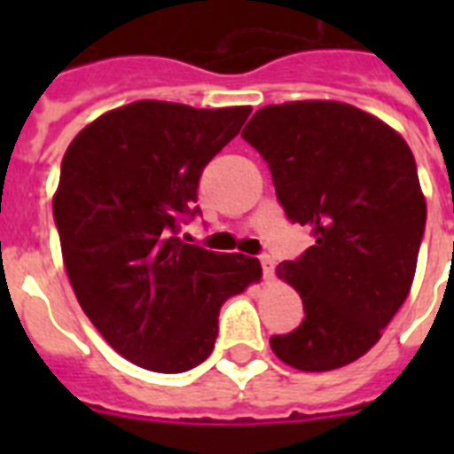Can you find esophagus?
Here are the masks:
<instances>
[{
    "instance_id": "34e87169",
    "label": "esophagus",
    "mask_w": 454,
    "mask_h": 454,
    "mask_svg": "<svg viewBox=\"0 0 454 454\" xmlns=\"http://www.w3.org/2000/svg\"><path fill=\"white\" fill-rule=\"evenodd\" d=\"M259 262H262L263 278H266V280H270V278H273V273H276V262H273V259H270L269 254H263L262 259H259Z\"/></svg>"
}]
</instances>
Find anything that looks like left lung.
Wrapping results in <instances>:
<instances>
[{
  "instance_id": "1",
  "label": "left lung",
  "mask_w": 454,
  "mask_h": 454,
  "mask_svg": "<svg viewBox=\"0 0 454 454\" xmlns=\"http://www.w3.org/2000/svg\"><path fill=\"white\" fill-rule=\"evenodd\" d=\"M242 138L269 162L287 219L316 235L276 269L306 316L270 348L303 372L348 365L380 341L415 280L427 223L415 155L380 117L341 101L266 106Z\"/></svg>"
}]
</instances>
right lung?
<instances>
[{"instance_id":"1","label":"right lung","mask_w":454,"mask_h":454,"mask_svg":"<svg viewBox=\"0 0 454 454\" xmlns=\"http://www.w3.org/2000/svg\"><path fill=\"white\" fill-rule=\"evenodd\" d=\"M249 113L137 101L67 145L53 195L63 263L82 310L134 365L164 374L200 365L221 303L262 280L259 259L178 238L184 216L200 212L202 169Z\"/></svg>"}]
</instances>
